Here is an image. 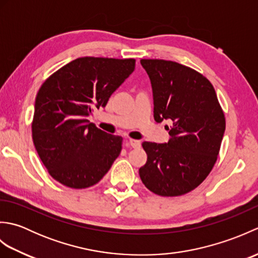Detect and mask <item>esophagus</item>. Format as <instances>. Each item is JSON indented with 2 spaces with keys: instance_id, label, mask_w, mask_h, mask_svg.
<instances>
[{
  "instance_id": "esophagus-1",
  "label": "esophagus",
  "mask_w": 258,
  "mask_h": 258,
  "mask_svg": "<svg viewBox=\"0 0 258 258\" xmlns=\"http://www.w3.org/2000/svg\"><path fill=\"white\" fill-rule=\"evenodd\" d=\"M128 143L131 146L133 147V149H139V147L141 146V142L138 140H130Z\"/></svg>"
}]
</instances>
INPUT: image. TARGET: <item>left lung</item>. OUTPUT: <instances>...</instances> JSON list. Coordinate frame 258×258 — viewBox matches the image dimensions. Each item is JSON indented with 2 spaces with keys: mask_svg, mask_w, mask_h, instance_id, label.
<instances>
[{
  "mask_svg": "<svg viewBox=\"0 0 258 258\" xmlns=\"http://www.w3.org/2000/svg\"><path fill=\"white\" fill-rule=\"evenodd\" d=\"M151 80L154 119L172 122L167 143L143 142L147 161L142 182L161 196L196 188L217 160L225 116L211 82L195 70L165 59H141Z\"/></svg>",
  "mask_w": 258,
  "mask_h": 258,
  "instance_id": "8db88e82",
  "label": "left lung"
}]
</instances>
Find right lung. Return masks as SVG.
Wrapping results in <instances>:
<instances>
[{"mask_svg":"<svg viewBox=\"0 0 258 258\" xmlns=\"http://www.w3.org/2000/svg\"><path fill=\"white\" fill-rule=\"evenodd\" d=\"M134 58L80 57L52 74L37 92L32 138L51 176L71 188L100 182L122 150L120 136L90 123L95 108L133 73Z\"/></svg>","mask_w":258,"mask_h":258,"instance_id":"1","label":"right lung"}]
</instances>
